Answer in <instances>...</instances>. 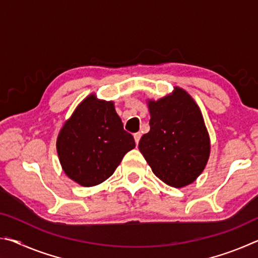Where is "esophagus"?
Listing matches in <instances>:
<instances>
[{"label":"esophagus","instance_id":"esophagus-1","mask_svg":"<svg viewBox=\"0 0 258 258\" xmlns=\"http://www.w3.org/2000/svg\"><path fill=\"white\" fill-rule=\"evenodd\" d=\"M134 140H135V143H137V145H139V141H140V139H141V133L140 132H138V133H134Z\"/></svg>","mask_w":258,"mask_h":258}]
</instances>
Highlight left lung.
Segmentation results:
<instances>
[{"instance_id": "obj_1", "label": "left lung", "mask_w": 258, "mask_h": 258, "mask_svg": "<svg viewBox=\"0 0 258 258\" xmlns=\"http://www.w3.org/2000/svg\"><path fill=\"white\" fill-rule=\"evenodd\" d=\"M150 131L139 149L155 175L166 184L183 187L194 182L206 166L211 141L202 111L180 87L157 101L148 100Z\"/></svg>"}]
</instances>
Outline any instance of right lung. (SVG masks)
I'll return each mask as SVG.
<instances>
[{
  "label": "right lung",
  "instance_id": "add662e5",
  "mask_svg": "<svg viewBox=\"0 0 258 258\" xmlns=\"http://www.w3.org/2000/svg\"><path fill=\"white\" fill-rule=\"evenodd\" d=\"M133 148L134 138L124 130L113 102L94 94L78 104L56 139L63 172L82 186L106 181Z\"/></svg>",
  "mask_w": 258,
  "mask_h": 258
}]
</instances>
